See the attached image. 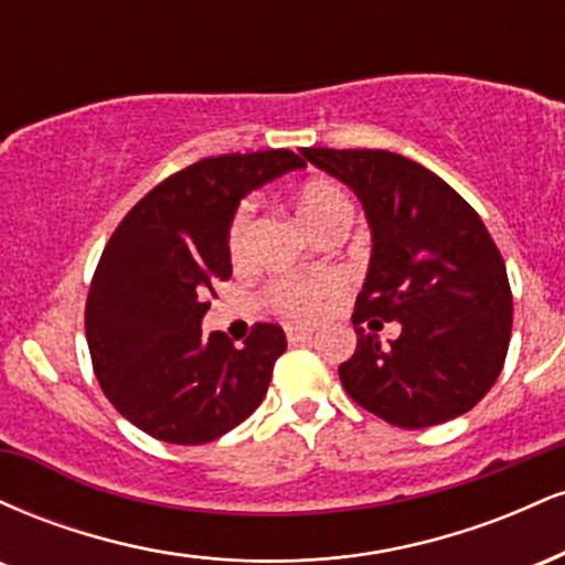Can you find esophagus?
Instances as JSON below:
<instances>
[{"instance_id":"esophagus-1","label":"esophagus","mask_w":565,"mask_h":565,"mask_svg":"<svg viewBox=\"0 0 565 565\" xmlns=\"http://www.w3.org/2000/svg\"><path fill=\"white\" fill-rule=\"evenodd\" d=\"M310 337H313V329H308V327H287V340L291 342V345H295V342L310 340Z\"/></svg>"}]
</instances>
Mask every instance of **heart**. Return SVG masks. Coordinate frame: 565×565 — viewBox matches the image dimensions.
Instances as JSON below:
<instances>
[{
	"instance_id": "obj_1",
	"label": "heart",
	"mask_w": 565,
	"mask_h": 565,
	"mask_svg": "<svg viewBox=\"0 0 565 565\" xmlns=\"http://www.w3.org/2000/svg\"><path fill=\"white\" fill-rule=\"evenodd\" d=\"M297 215L305 223V228L316 233L327 223L334 220H350V201L329 180H308L297 191ZM249 223H252V206H238L228 225V255L233 263H238L246 255V242H249ZM340 291V281L334 276H310V278H284L268 289V302L274 305L287 319H313L323 308L329 297Z\"/></svg>"
}]
</instances>
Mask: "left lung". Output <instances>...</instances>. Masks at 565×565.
<instances>
[{
	"mask_svg": "<svg viewBox=\"0 0 565 565\" xmlns=\"http://www.w3.org/2000/svg\"><path fill=\"white\" fill-rule=\"evenodd\" d=\"M302 157L361 199L372 228L353 313L359 345L340 366L342 387L406 430L470 412L502 372L512 329L508 270L483 220L398 153L302 148ZM366 318L398 320L399 340L380 347L358 327Z\"/></svg>",
	"mask_w": 565,
	"mask_h": 565,
	"instance_id": "8db88e82",
	"label": "left lung"
}]
</instances>
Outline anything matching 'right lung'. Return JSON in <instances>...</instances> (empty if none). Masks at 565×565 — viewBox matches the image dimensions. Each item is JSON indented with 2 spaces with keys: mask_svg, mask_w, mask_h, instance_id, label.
Returning a JSON list of instances; mask_svg holds the SVG:
<instances>
[{
  "mask_svg": "<svg viewBox=\"0 0 565 565\" xmlns=\"http://www.w3.org/2000/svg\"><path fill=\"white\" fill-rule=\"evenodd\" d=\"M305 161L287 148L225 153L174 172L108 238L89 284L84 329L95 377L116 412L167 444H210L268 393L287 337L255 323L244 345L206 337L201 319L228 281L238 201Z\"/></svg>",
  "mask_w": 565,
  "mask_h": 565,
  "instance_id": "add662e5",
  "label": "right lung"
}]
</instances>
